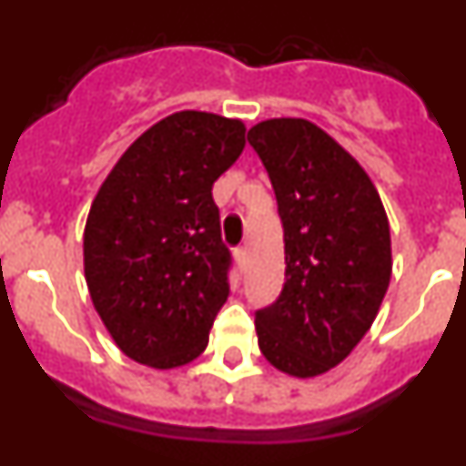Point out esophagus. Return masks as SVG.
Wrapping results in <instances>:
<instances>
[{"mask_svg":"<svg viewBox=\"0 0 466 466\" xmlns=\"http://www.w3.org/2000/svg\"><path fill=\"white\" fill-rule=\"evenodd\" d=\"M233 257H236L238 266H240V268H245V261H247V249H245V247H236V249H233Z\"/></svg>","mask_w":466,"mask_h":466,"instance_id":"34e87169","label":"esophagus"}]
</instances>
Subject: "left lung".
Instances as JSON below:
<instances>
[{"instance_id":"left-lung-1","label":"left lung","mask_w":466,"mask_h":466,"mask_svg":"<svg viewBox=\"0 0 466 466\" xmlns=\"http://www.w3.org/2000/svg\"><path fill=\"white\" fill-rule=\"evenodd\" d=\"M247 142L273 184L284 284L254 312L263 357L299 378L340 364L373 324L392 275L376 187L339 142L303 118L254 126Z\"/></svg>"}]
</instances>
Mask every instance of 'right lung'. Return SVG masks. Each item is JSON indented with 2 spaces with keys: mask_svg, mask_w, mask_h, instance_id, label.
I'll list each match as a JSON object with an SVG mask.
<instances>
[{
  "mask_svg": "<svg viewBox=\"0 0 466 466\" xmlns=\"http://www.w3.org/2000/svg\"><path fill=\"white\" fill-rule=\"evenodd\" d=\"M242 149L240 121L177 111L130 144L95 196L86 282L130 360L175 369L208 348L233 266L212 184Z\"/></svg>",
  "mask_w": 466,
  "mask_h": 466,
  "instance_id": "1",
  "label": "right lung"
}]
</instances>
